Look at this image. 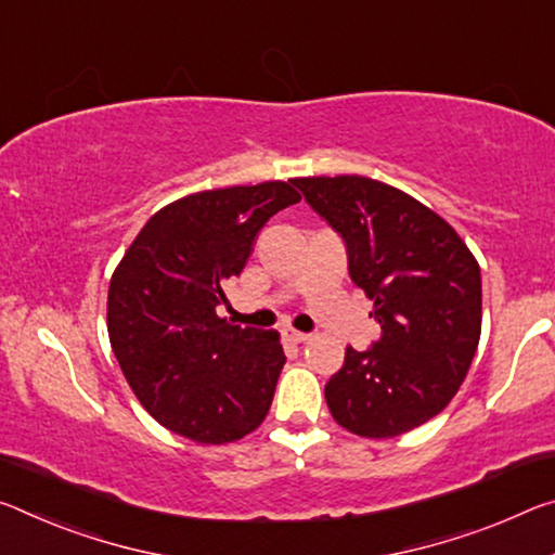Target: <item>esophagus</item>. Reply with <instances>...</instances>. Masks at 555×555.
<instances>
[{"mask_svg": "<svg viewBox=\"0 0 555 555\" xmlns=\"http://www.w3.org/2000/svg\"><path fill=\"white\" fill-rule=\"evenodd\" d=\"M284 338L292 340V343H306L311 336H309V333L296 331V328H284Z\"/></svg>", "mask_w": 555, "mask_h": 555, "instance_id": "esophagus-1", "label": "esophagus"}]
</instances>
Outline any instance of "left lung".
Wrapping results in <instances>:
<instances>
[{"mask_svg":"<svg viewBox=\"0 0 555 555\" xmlns=\"http://www.w3.org/2000/svg\"><path fill=\"white\" fill-rule=\"evenodd\" d=\"M346 242L348 274L373 301L380 338L346 348L325 383L333 420L388 439L439 415L460 390L481 333V274L467 244L415 197L360 175L296 178Z\"/></svg>","mask_w":555,"mask_h":555,"instance_id":"1","label":"left lung"}]
</instances>
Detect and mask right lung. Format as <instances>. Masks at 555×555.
Listing matches in <instances>:
<instances>
[{
    "instance_id": "obj_1",
    "label": "right lung",
    "mask_w": 555,
    "mask_h": 555,
    "mask_svg": "<svg viewBox=\"0 0 555 555\" xmlns=\"http://www.w3.org/2000/svg\"><path fill=\"white\" fill-rule=\"evenodd\" d=\"M288 182L195 192L155 212L113 271L108 336L140 404L175 435L224 444L257 429L286 363L276 331L219 319Z\"/></svg>"
}]
</instances>
